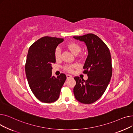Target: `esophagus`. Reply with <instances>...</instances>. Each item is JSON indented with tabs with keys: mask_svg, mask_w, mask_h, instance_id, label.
Segmentation results:
<instances>
[{
	"mask_svg": "<svg viewBox=\"0 0 133 133\" xmlns=\"http://www.w3.org/2000/svg\"><path fill=\"white\" fill-rule=\"evenodd\" d=\"M66 76H67V79H69V78H73V76L71 75H69V74H67Z\"/></svg>",
	"mask_w": 133,
	"mask_h": 133,
	"instance_id": "obj_1",
	"label": "esophagus"
}]
</instances>
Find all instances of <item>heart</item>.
<instances>
[{
	"mask_svg": "<svg viewBox=\"0 0 133 133\" xmlns=\"http://www.w3.org/2000/svg\"><path fill=\"white\" fill-rule=\"evenodd\" d=\"M68 48L71 50V51L74 54H78L81 51V48L80 45L76 43V42H71L67 44ZM61 48L59 47H57L55 49L54 51V57L56 59H59L61 57ZM77 66L76 64H71V65H67L64 66L65 70L72 72L73 70V69Z\"/></svg>",
	"mask_w": 133,
	"mask_h": 133,
	"instance_id": "1",
	"label": "heart"
}]
</instances>
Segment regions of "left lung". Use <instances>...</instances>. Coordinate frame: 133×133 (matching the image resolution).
<instances>
[{"mask_svg":"<svg viewBox=\"0 0 133 133\" xmlns=\"http://www.w3.org/2000/svg\"><path fill=\"white\" fill-rule=\"evenodd\" d=\"M74 38L84 41L88 54L83 68L87 74L84 80L75 76L76 85L73 89L75 99L81 103H92L103 95L112 75V65L110 51L106 44L96 35L88 33Z\"/></svg>","mask_w":133,"mask_h":133,"instance_id":"obj_1","label":"left lung"}]
</instances>
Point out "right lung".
<instances>
[{
    "mask_svg": "<svg viewBox=\"0 0 133 133\" xmlns=\"http://www.w3.org/2000/svg\"><path fill=\"white\" fill-rule=\"evenodd\" d=\"M64 39L44 37L30 46L25 64V72L32 93L40 101L51 103L59 98L66 80L65 74L52 76V64L55 63L54 51Z\"/></svg>",
    "mask_w": 133,
    "mask_h": 133,
    "instance_id": "add662e5",
    "label": "right lung"
}]
</instances>
